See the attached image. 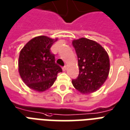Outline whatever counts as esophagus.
I'll list each match as a JSON object with an SVG mask.
<instances>
[{"instance_id":"obj_1","label":"esophagus","mask_w":130,"mask_h":130,"mask_svg":"<svg viewBox=\"0 0 130 130\" xmlns=\"http://www.w3.org/2000/svg\"><path fill=\"white\" fill-rule=\"evenodd\" d=\"M66 66H64V67L62 68V70H63V71H66Z\"/></svg>"}]
</instances>
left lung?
I'll return each instance as SVG.
<instances>
[{"instance_id": "8db88e82", "label": "left lung", "mask_w": 130, "mask_h": 130, "mask_svg": "<svg viewBox=\"0 0 130 130\" xmlns=\"http://www.w3.org/2000/svg\"><path fill=\"white\" fill-rule=\"evenodd\" d=\"M78 58L79 73L72 80L73 86L82 94L98 90L107 79L110 71L108 53L99 43L82 38L73 41Z\"/></svg>"}]
</instances>
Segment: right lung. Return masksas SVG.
<instances>
[{"instance_id": "right-lung-1", "label": "right lung", "mask_w": 130, "mask_h": 130, "mask_svg": "<svg viewBox=\"0 0 130 130\" xmlns=\"http://www.w3.org/2000/svg\"><path fill=\"white\" fill-rule=\"evenodd\" d=\"M57 38L40 36L31 39L20 51L18 71L22 81L31 89L44 92L54 84L62 71L55 61L51 47Z\"/></svg>"}]
</instances>
